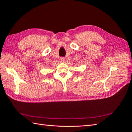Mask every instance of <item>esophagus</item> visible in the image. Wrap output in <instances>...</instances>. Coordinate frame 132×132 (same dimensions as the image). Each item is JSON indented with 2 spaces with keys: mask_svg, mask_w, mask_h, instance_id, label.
<instances>
[{
  "mask_svg": "<svg viewBox=\"0 0 132 132\" xmlns=\"http://www.w3.org/2000/svg\"><path fill=\"white\" fill-rule=\"evenodd\" d=\"M60 60H61V61L63 62V61H64V60H65V58H64V57H61V58H60Z\"/></svg>",
  "mask_w": 132,
  "mask_h": 132,
  "instance_id": "1",
  "label": "esophagus"
}]
</instances>
